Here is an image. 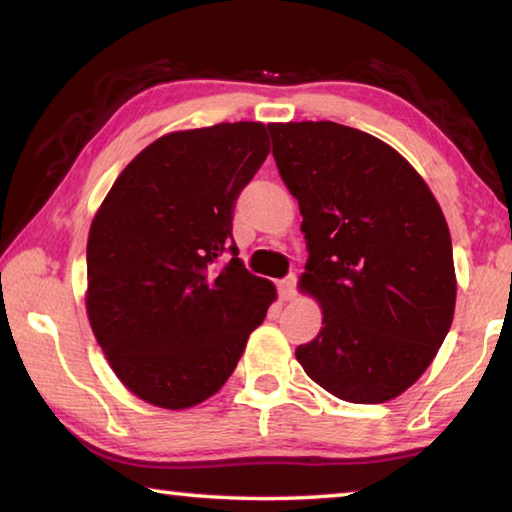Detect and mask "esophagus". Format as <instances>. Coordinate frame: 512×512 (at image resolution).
Masks as SVG:
<instances>
[{
    "mask_svg": "<svg viewBox=\"0 0 512 512\" xmlns=\"http://www.w3.org/2000/svg\"><path fill=\"white\" fill-rule=\"evenodd\" d=\"M277 293H280V298L284 302L296 296V275H289V277H284V280L277 282Z\"/></svg>",
    "mask_w": 512,
    "mask_h": 512,
    "instance_id": "obj_1",
    "label": "esophagus"
}]
</instances>
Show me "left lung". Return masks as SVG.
I'll return each instance as SVG.
<instances>
[{"mask_svg": "<svg viewBox=\"0 0 512 512\" xmlns=\"http://www.w3.org/2000/svg\"><path fill=\"white\" fill-rule=\"evenodd\" d=\"M268 131L309 248L298 289L323 309V327L296 359L339 400H393L429 368L452 327L445 214L420 173L377 137L334 121Z\"/></svg>", "mask_w": 512, "mask_h": 512, "instance_id": "8db88e82", "label": "left lung"}]
</instances>
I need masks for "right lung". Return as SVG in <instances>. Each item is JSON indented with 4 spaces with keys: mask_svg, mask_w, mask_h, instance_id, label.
Wrapping results in <instances>:
<instances>
[{
    "mask_svg": "<svg viewBox=\"0 0 512 512\" xmlns=\"http://www.w3.org/2000/svg\"><path fill=\"white\" fill-rule=\"evenodd\" d=\"M268 151L259 121L167 133L126 164L94 214L85 309L140 400L180 411L212 397L277 298L232 239L237 196ZM225 249L231 262L212 267Z\"/></svg>",
    "mask_w": 512,
    "mask_h": 512,
    "instance_id": "right-lung-1",
    "label": "right lung"
}]
</instances>
